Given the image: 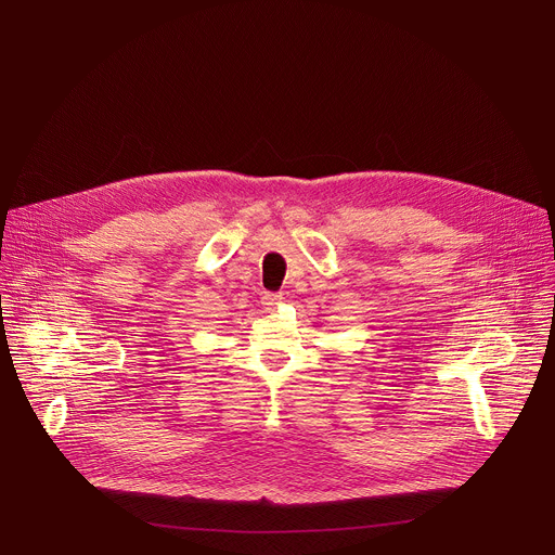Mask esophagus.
I'll list each match as a JSON object with an SVG mask.
<instances>
[{"mask_svg": "<svg viewBox=\"0 0 555 555\" xmlns=\"http://www.w3.org/2000/svg\"><path fill=\"white\" fill-rule=\"evenodd\" d=\"M281 301H283V297L276 295V293H266V295H262V299H260V304H262V308H266V310H274Z\"/></svg>", "mask_w": 555, "mask_h": 555, "instance_id": "obj_1", "label": "esophagus"}]
</instances>
